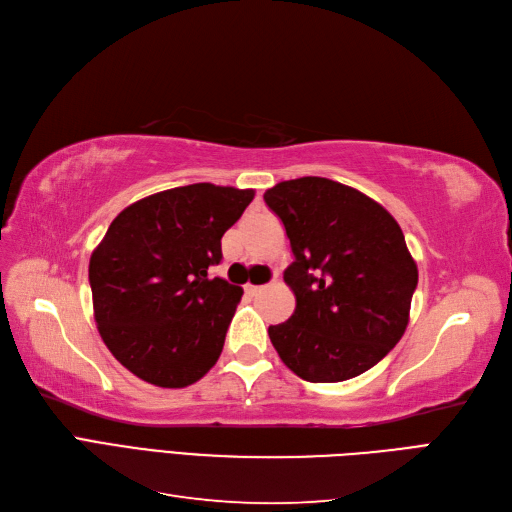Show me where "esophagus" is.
<instances>
[{"instance_id":"34e87169","label":"esophagus","mask_w":512,"mask_h":512,"mask_svg":"<svg viewBox=\"0 0 512 512\" xmlns=\"http://www.w3.org/2000/svg\"><path fill=\"white\" fill-rule=\"evenodd\" d=\"M265 288H267V286H254V284H247V286H245V292L250 294V297H256V294H258L260 290H265Z\"/></svg>"}]
</instances>
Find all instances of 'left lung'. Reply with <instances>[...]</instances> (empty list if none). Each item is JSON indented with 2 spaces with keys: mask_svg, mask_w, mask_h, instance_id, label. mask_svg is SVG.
<instances>
[{
  "mask_svg": "<svg viewBox=\"0 0 512 512\" xmlns=\"http://www.w3.org/2000/svg\"><path fill=\"white\" fill-rule=\"evenodd\" d=\"M265 203L290 239L284 282L297 299L269 327L273 348L307 382L361 376L408 327L418 269L404 232L376 200L324 177L277 183Z\"/></svg>",
  "mask_w": 512,
  "mask_h": 512,
  "instance_id": "obj_1",
  "label": "left lung"
}]
</instances>
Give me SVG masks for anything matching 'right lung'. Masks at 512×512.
<instances>
[{"instance_id": "add662e5", "label": "right lung", "mask_w": 512, "mask_h": 512, "mask_svg": "<svg viewBox=\"0 0 512 512\" xmlns=\"http://www.w3.org/2000/svg\"><path fill=\"white\" fill-rule=\"evenodd\" d=\"M254 190L192 183L136 200L89 260L106 348L141 380L183 389L218 363L241 286L209 277Z\"/></svg>"}]
</instances>
